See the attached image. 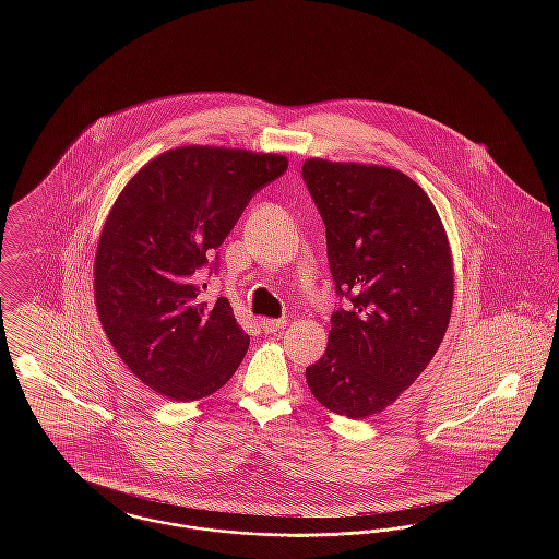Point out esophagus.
<instances>
[{
    "label": "esophagus",
    "instance_id": "34e87169",
    "mask_svg": "<svg viewBox=\"0 0 559 559\" xmlns=\"http://www.w3.org/2000/svg\"><path fill=\"white\" fill-rule=\"evenodd\" d=\"M260 326H262V331H266V333H276V331H281V329L287 326V320L262 319L260 320Z\"/></svg>",
    "mask_w": 559,
    "mask_h": 559
}]
</instances>
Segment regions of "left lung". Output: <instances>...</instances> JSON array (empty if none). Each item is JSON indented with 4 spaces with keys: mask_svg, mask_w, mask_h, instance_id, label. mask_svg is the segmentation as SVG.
I'll return each mask as SVG.
<instances>
[{
    "mask_svg": "<svg viewBox=\"0 0 559 559\" xmlns=\"http://www.w3.org/2000/svg\"><path fill=\"white\" fill-rule=\"evenodd\" d=\"M301 178L324 222L340 297L306 381L329 411L365 419L408 390L440 347L454 292L451 247L424 188L399 169L310 159Z\"/></svg>",
    "mask_w": 559,
    "mask_h": 559,
    "instance_id": "obj_1",
    "label": "left lung"
}]
</instances>
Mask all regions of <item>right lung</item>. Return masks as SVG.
Instances as JSON below:
<instances>
[{
    "label": "right lung",
    "instance_id": "right-lung-1",
    "mask_svg": "<svg viewBox=\"0 0 559 559\" xmlns=\"http://www.w3.org/2000/svg\"><path fill=\"white\" fill-rule=\"evenodd\" d=\"M287 171L281 155L182 146L146 163L103 228L94 289L121 360L176 402L205 399L249 347L226 297L199 299V274L217 272V247L255 192Z\"/></svg>",
    "mask_w": 559,
    "mask_h": 559
}]
</instances>
